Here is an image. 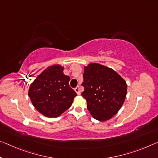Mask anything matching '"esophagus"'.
Returning <instances> with one entry per match:
<instances>
[{"label":"esophagus","mask_w":158,"mask_h":158,"mask_svg":"<svg viewBox=\"0 0 158 158\" xmlns=\"http://www.w3.org/2000/svg\"><path fill=\"white\" fill-rule=\"evenodd\" d=\"M74 91H75V92L77 93V95H80V91H79V86L76 87V88L74 89Z\"/></svg>","instance_id":"obj_1"}]
</instances>
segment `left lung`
Here are the masks:
<instances>
[{"label":"left lung","instance_id":"obj_1","mask_svg":"<svg viewBox=\"0 0 158 158\" xmlns=\"http://www.w3.org/2000/svg\"><path fill=\"white\" fill-rule=\"evenodd\" d=\"M84 91L87 108L94 119L104 122L116 114L127 96L125 80L110 67L98 63L84 67Z\"/></svg>","mask_w":158,"mask_h":158}]
</instances>
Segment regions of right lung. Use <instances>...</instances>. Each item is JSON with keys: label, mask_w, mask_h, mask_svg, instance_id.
Instances as JSON below:
<instances>
[{"label": "right lung", "mask_w": 158, "mask_h": 158, "mask_svg": "<svg viewBox=\"0 0 158 158\" xmlns=\"http://www.w3.org/2000/svg\"><path fill=\"white\" fill-rule=\"evenodd\" d=\"M60 64L48 67L32 82L29 97L37 110L47 117H57L69 109L77 94L69 85L70 78Z\"/></svg>", "instance_id": "right-lung-1"}]
</instances>
